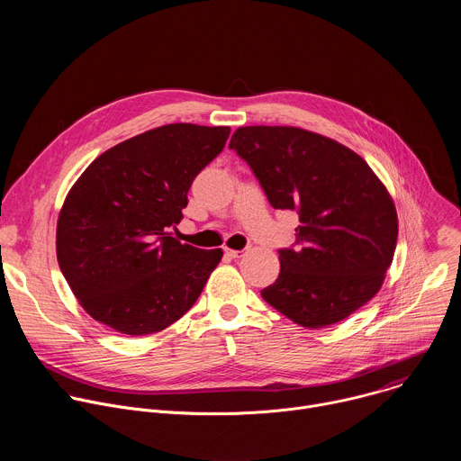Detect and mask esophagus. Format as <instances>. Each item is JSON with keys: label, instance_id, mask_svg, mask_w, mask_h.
I'll use <instances>...</instances> for the list:
<instances>
[{"label": "esophagus", "instance_id": "1", "mask_svg": "<svg viewBox=\"0 0 461 461\" xmlns=\"http://www.w3.org/2000/svg\"><path fill=\"white\" fill-rule=\"evenodd\" d=\"M224 255L228 258H239L244 255V249H231V248H224Z\"/></svg>", "mask_w": 461, "mask_h": 461}]
</instances>
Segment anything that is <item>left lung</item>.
<instances>
[{"instance_id": "8db88e82", "label": "left lung", "mask_w": 461, "mask_h": 461, "mask_svg": "<svg viewBox=\"0 0 461 461\" xmlns=\"http://www.w3.org/2000/svg\"><path fill=\"white\" fill-rule=\"evenodd\" d=\"M230 149L251 167L272 208L297 212L295 244L260 292L306 328L354 313L381 288L398 242L388 191L352 149L299 127H239Z\"/></svg>"}]
</instances>
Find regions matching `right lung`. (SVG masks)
<instances>
[{"mask_svg":"<svg viewBox=\"0 0 461 461\" xmlns=\"http://www.w3.org/2000/svg\"><path fill=\"white\" fill-rule=\"evenodd\" d=\"M230 127L169 123L100 155L59 212V270L84 310L125 336L164 330L199 299L222 249L173 237L187 191Z\"/></svg>","mask_w":461,"mask_h":461,"instance_id":"1","label":"right lung"}]
</instances>
